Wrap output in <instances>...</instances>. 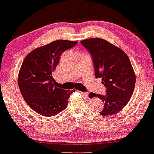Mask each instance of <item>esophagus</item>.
<instances>
[{"label":"esophagus","instance_id":"obj_1","mask_svg":"<svg viewBox=\"0 0 154 154\" xmlns=\"http://www.w3.org/2000/svg\"><path fill=\"white\" fill-rule=\"evenodd\" d=\"M82 95H84V96L86 97V99L87 100H89V94H88V93H86V92H82Z\"/></svg>","mask_w":154,"mask_h":154}]
</instances>
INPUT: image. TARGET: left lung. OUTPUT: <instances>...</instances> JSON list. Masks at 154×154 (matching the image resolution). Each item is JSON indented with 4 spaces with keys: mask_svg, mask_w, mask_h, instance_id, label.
<instances>
[{
    "mask_svg": "<svg viewBox=\"0 0 154 154\" xmlns=\"http://www.w3.org/2000/svg\"><path fill=\"white\" fill-rule=\"evenodd\" d=\"M80 43L91 54L95 77L101 78L106 87L105 95L94 94L104 104L101 115L119 112L133 94L136 75L129 57L119 48L100 38L82 40Z\"/></svg>",
    "mask_w": 154,
    "mask_h": 154,
    "instance_id": "1",
    "label": "left lung"
}]
</instances>
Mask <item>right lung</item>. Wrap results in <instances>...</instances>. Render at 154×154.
I'll use <instances>...</instances> for the list:
<instances>
[{"label":"right lung","mask_w":154,"mask_h":154,"mask_svg":"<svg viewBox=\"0 0 154 154\" xmlns=\"http://www.w3.org/2000/svg\"><path fill=\"white\" fill-rule=\"evenodd\" d=\"M77 43L56 40L32 50L22 62L17 77L19 89L25 102L38 114L52 117L67 108L68 99L75 90L57 87L52 72L60 54Z\"/></svg>","instance_id":"1"}]
</instances>
